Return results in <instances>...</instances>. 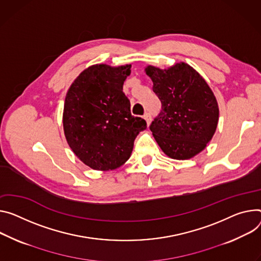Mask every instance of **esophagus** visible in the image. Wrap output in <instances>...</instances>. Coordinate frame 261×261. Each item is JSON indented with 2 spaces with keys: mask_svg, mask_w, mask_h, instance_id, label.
I'll use <instances>...</instances> for the list:
<instances>
[{
  "mask_svg": "<svg viewBox=\"0 0 261 261\" xmlns=\"http://www.w3.org/2000/svg\"><path fill=\"white\" fill-rule=\"evenodd\" d=\"M144 118H145V120H146L147 124H148V125H150V123H151V121H152V116H151V113H149V112H146V113H145V115H144Z\"/></svg>",
  "mask_w": 261,
  "mask_h": 261,
  "instance_id": "esophagus-1",
  "label": "esophagus"
}]
</instances>
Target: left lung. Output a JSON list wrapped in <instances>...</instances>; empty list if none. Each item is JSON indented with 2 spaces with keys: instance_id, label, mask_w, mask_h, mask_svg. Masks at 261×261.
<instances>
[{
  "instance_id": "1",
  "label": "left lung",
  "mask_w": 261,
  "mask_h": 261,
  "mask_svg": "<svg viewBox=\"0 0 261 261\" xmlns=\"http://www.w3.org/2000/svg\"><path fill=\"white\" fill-rule=\"evenodd\" d=\"M147 75L161 102L150 126L157 144L169 157L189 159L203 151L219 122L217 99L206 81L188 64L168 69L149 65Z\"/></svg>"
}]
</instances>
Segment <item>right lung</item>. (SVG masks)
<instances>
[{"mask_svg": "<svg viewBox=\"0 0 261 261\" xmlns=\"http://www.w3.org/2000/svg\"><path fill=\"white\" fill-rule=\"evenodd\" d=\"M131 65H92L70 85L64 102L63 128L67 144L89 168L114 170L130 157L138 133L147 128L133 116L123 84Z\"/></svg>", "mask_w": 261, "mask_h": 261, "instance_id": "obj_1", "label": "right lung"}]
</instances>
